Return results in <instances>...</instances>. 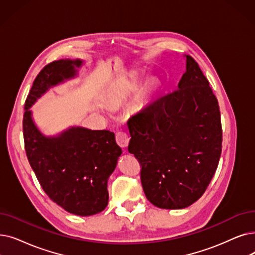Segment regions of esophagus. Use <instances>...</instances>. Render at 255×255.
Wrapping results in <instances>:
<instances>
[{
    "mask_svg": "<svg viewBox=\"0 0 255 255\" xmlns=\"http://www.w3.org/2000/svg\"><path fill=\"white\" fill-rule=\"evenodd\" d=\"M116 141L118 145L122 148H126L129 143V137L126 132L124 131H118L116 133Z\"/></svg>",
    "mask_w": 255,
    "mask_h": 255,
    "instance_id": "1",
    "label": "esophagus"
}]
</instances>
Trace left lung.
<instances>
[{
  "label": "left lung",
  "instance_id": "8db88e82",
  "mask_svg": "<svg viewBox=\"0 0 255 255\" xmlns=\"http://www.w3.org/2000/svg\"><path fill=\"white\" fill-rule=\"evenodd\" d=\"M128 151L140 164L148 200L167 209L197 201L218 168L222 124L218 100L200 66L186 55L176 91L131 117Z\"/></svg>",
  "mask_w": 255,
  "mask_h": 255
}]
</instances>
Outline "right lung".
Returning a JSON list of instances; mask_svg holds the SVG:
<instances>
[{
    "label": "right lung",
    "instance_id": "obj_1",
    "mask_svg": "<svg viewBox=\"0 0 255 255\" xmlns=\"http://www.w3.org/2000/svg\"><path fill=\"white\" fill-rule=\"evenodd\" d=\"M82 61L57 60L47 64L33 82L25 102L23 134L29 163L42 190L66 212L92 216L108 203L107 180L122 150L108 130L71 128L57 137L43 136L29 108L49 87L75 76Z\"/></svg>",
    "mask_w": 255,
    "mask_h": 255
}]
</instances>
